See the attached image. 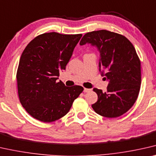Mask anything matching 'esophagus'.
<instances>
[{
  "mask_svg": "<svg viewBox=\"0 0 156 156\" xmlns=\"http://www.w3.org/2000/svg\"><path fill=\"white\" fill-rule=\"evenodd\" d=\"M83 91H84V92H88L91 91V89H87V88H84V90H83Z\"/></svg>",
  "mask_w": 156,
  "mask_h": 156,
  "instance_id": "1",
  "label": "esophagus"
}]
</instances>
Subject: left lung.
Listing matches in <instances>:
<instances>
[{"label":"left lung","mask_w":156,"mask_h":156,"mask_svg":"<svg viewBox=\"0 0 156 156\" xmlns=\"http://www.w3.org/2000/svg\"><path fill=\"white\" fill-rule=\"evenodd\" d=\"M86 43L98 48L99 71L109 80L107 92L93 89L98 99L92 107L104 117H119L132 107L140 90L141 62L135 48L125 36L106 30L85 34L80 45Z\"/></svg>","instance_id":"obj_1"}]
</instances>
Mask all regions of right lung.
<instances>
[{
  "label": "right lung",
  "mask_w": 156,
  "mask_h": 156,
  "mask_svg": "<svg viewBox=\"0 0 156 156\" xmlns=\"http://www.w3.org/2000/svg\"><path fill=\"white\" fill-rule=\"evenodd\" d=\"M81 37L45 33L34 38L23 51L16 76L18 96L33 118L44 122L60 119L84 90L80 85L66 87L61 80L57 82Z\"/></svg>",
  "instance_id": "1"
}]
</instances>
